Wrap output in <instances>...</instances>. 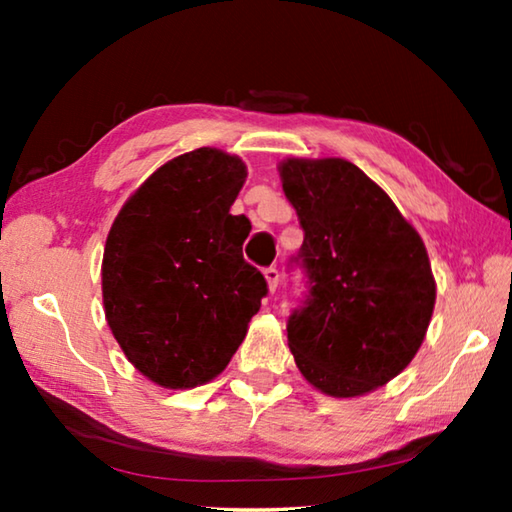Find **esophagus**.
I'll use <instances>...</instances> for the list:
<instances>
[{"mask_svg": "<svg viewBox=\"0 0 512 512\" xmlns=\"http://www.w3.org/2000/svg\"><path fill=\"white\" fill-rule=\"evenodd\" d=\"M264 277H266V282H268V289L275 291L277 289V282H280V271H277L275 266H268V268H264Z\"/></svg>", "mask_w": 512, "mask_h": 512, "instance_id": "esophagus-1", "label": "esophagus"}]
</instances>
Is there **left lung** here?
<instances>
[{"label":"left lung","instance_id":"8db88e82","mask_svg":"<svg viewBox=\"0 0 512 512\" xmlns=\"http://www.w3.org/2000/svg\"><path fill=\"white\" fill-rule=\"evenodd\" d=\"M280 173L305 235L289 259L305 273L287 320L298 368L334 397L384 386L409 366L433 314L422 239L357 164L293 158Z\"/></svg>","mask_w":512,"mask_h":512}]
</instances>
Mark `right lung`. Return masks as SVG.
<instances>
[{
  "label": "right lung",
  "instance_id": "add662e5",
  "mask_svg": "<svg viewBox=\"0 0 512 512\" xmlns=\"http://www.w3.org/2000/svg\"><path fill=\"white\" fill-rule=\"evenodd\" d=\"M246 167L196 149L153 173L121 207L103 250V307L128 361L164 388H194L228 366L268 293L230 214Z\"/></svg>",
  "mask_w": 512,
  "mask_h": 512
}]
</instances>
